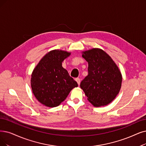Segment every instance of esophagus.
Returning <instances> with one entry per match:
<instances>
[{"mask_svg":"<svg viewBox=\"0 0 146 146\" xmlns=\"http://www.w3.org/2000/svg\"><path fill=\"white\" fill-rule=\"evenodd\" d=\"M75 81H77V83H78V85H80V81H81V80H80L79 78H75Z\"/></svg>","mask_w":146,"mask_h":146,"instance_id":"1","label":"esophagus"}]
</instances>
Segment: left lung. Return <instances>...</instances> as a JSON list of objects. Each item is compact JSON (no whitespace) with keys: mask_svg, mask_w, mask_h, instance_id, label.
I'll use <instances>...</instances> for the list:
<instances>
[{"mask_svg":"<svg viewBox=\"0 0 146 146\" xmlns=\"http://www.w3.org/2000/svg\"><path fill=\"white\" fill-rule=\"evenodd\" d=\"M88 62V75L80 83L88 101L95 107L107 106L120 92L122 77L118 66L106 52L100 48L83 51Z\"/></svg>","mask_w":146,"mask_h":146,"instance_id":"left-lung-1","label":"left lung"}]
</instances>
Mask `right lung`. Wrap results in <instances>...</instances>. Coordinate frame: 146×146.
Listing matches in <instances>:
<instances>
[{
    "label": "right lung",
    "instance_id": "add662e5",
    "mask_svg": "<svg viewBox=\"0 0 146 146\" xmlns=\"http://www.w3.org/2000/svg\"><path fill=\"white\" fill-rule=\"evenodd\" d=\"M71 53L54 50L46 54L33 69L31 78L33 93L46 107H55L61 104L77 83L62 67V62Z\"/></svg>",
    "mask_w": 146,
    "mask_h": 146
}]
</instances>
